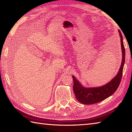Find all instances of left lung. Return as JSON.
I'll return each mask as SVG.
<instances>
[{
  "label": "left lung",
  "mask_w": 132,
  "mask_h": 132,
  "mask_svg": "<svg viewBox=\"0 0 132 132\" xmlns=\"http://www.w3.org/2000/svg\"><path fill=\"white\" fill-rule=\"evenodd\" d=\"M119 33L120 37V42H121L122 61L119 72L110 82L99 87L86 88L80 83V82L74 76H72L74 82L73 87V91L77 100L80 103L91 105L101 102L112 95L119 87L122 77L123 69L125 60V50L123 42V37L119 30Z\"/></svg>",
  "instance_id": "left-lung-1"
}]
</instances>
